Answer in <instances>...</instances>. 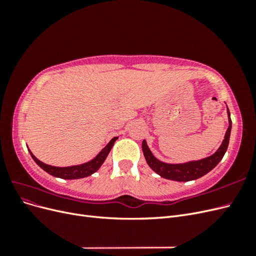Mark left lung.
Masks as SVG:
<instances>
[{"label": "left lung", "mask_w": 256, "mask_h": 256, "mask_svg": "<svg viewBox=\"0 0 256 256\" xmlns=\"http://www.w3.org/2000/svg\"><path fill=\"white\" fill-rule=\"evenodd\" d=\"M228 128L224 136V140L220 147L214 154L209 156L207 158L196 160V161H189L186 164H166L158 160L154 156L152 152L147 146V143L145 140L142 142V150L145 160L147 164L152 171L156 172L161 177L166 178V180H171L175 182H190L198 180V178L204 176L208 172H210L212 170L219 164L222 160L224 154H226L228 142H230V129H232V120H230V114L228 108Z\"/></svg>", "instance_id": "1"}]
</instances>
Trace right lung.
Instances as JSON below:
<instances>
[{
	"label": "right lung",
	"instance_id": "obj_1",
	"mask_svg": "<svg viewBox=\"0 0 256 256\" xmlns=\"http://www.w3.org/2000/svg\"><path fill=\"white\" fill-rule=\"evenodd\" d=\"M118 136H114L94 159L86 162V164H79V166H65V168L52 166L44 164V162H42L40 160H38L30 150H28V152L36 164L40 166L44 170V171L49 173L50 175L63 178V180H79V178L88 177L92 174H94L96 171H98L99 168L102 166L106 158L108 157V154H109L114 142L118 140Z\"/></svg>",
	"mask_w": 256,
	"mask_h": 256
}]
</instances>
